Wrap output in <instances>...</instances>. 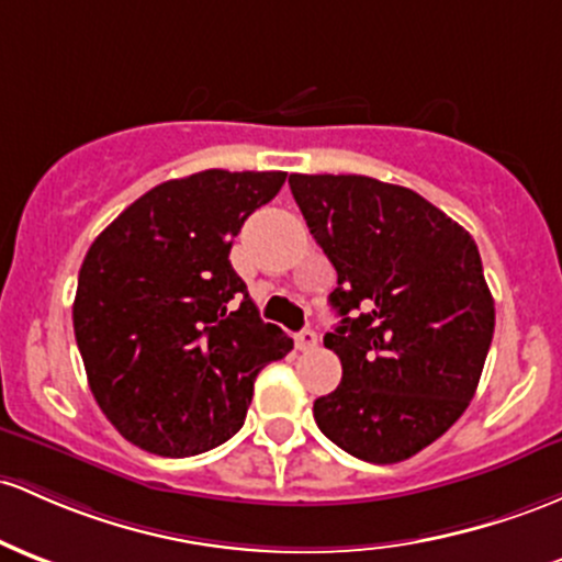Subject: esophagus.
I'll use <instances>...</instances> for the list:
<instances>
[{
	"mask_svg": "<svg viewBox=\"0 0 562 562\" xmlns=\"http://www.w3.org/2000/svg\"><path fill=\"white\" fill-rule=\"evenodd\" d=\"M317 333H314L312 328H304L299 333V336H295V347H299L301 351H310V349H314L317 347Z\"/></svg>",
	"mask_w": 562,
	"mask_h": 562,
	"instance_id": "esophagus-1",
	"label": "esophagus"
}]
</instances>
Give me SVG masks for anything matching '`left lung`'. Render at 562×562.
Masks as SVG:
<instances>
[{
    "label": "left lung",
    "mask_w": 562,
    "mask_h": 562,
    "mask_svg": "<svg viewBox=\"0 0 562 562\" xmlns=\"http://www.w3.org/2000/svg\"><path fill=\"white\" fill-rule=\"evenodd\" d=\"M330 258L341 384L314 422L341 451L397 464L459 422L488 357L493 295L470 232L416 191L368 176L288 178Z\"/></svg>",
    "instance_id": "1"
}]
</instances>
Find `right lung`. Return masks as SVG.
<instances>
[{
	"label": "right lung",
	"instance_id": "1",
	"mask_svg": "<svg viewBox=\"0 0 562 562\" xmlns=\"http://www.w3.org/2000/svg\"><path fill=\"white\" fill-rule=\"evenodd\" d=\"M282 183L280 170L172 178L90 245L74 336L92 397L133 446L183 459L226 442L261 368L293 349L229 261L245 218Z\"/></svg>",
	"mask_w": 562,
	"mask_h": 562
}]
</instances>
